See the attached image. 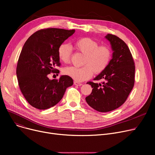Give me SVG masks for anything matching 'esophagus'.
I'll list each match as a JSON object with an SVG mask.
<instances>
[{"mask_svg":"<svg viewBox=\"0 0 155 155\" xmlns=\"http://www.w3.org/2000/svg\"><path fill=\"white\" fill-rule=\"evenodd\" d=\"M74 85H77V86H81V85H82L83 84L80 83V82H76V81H75V82H74Z\"/></svg>","mask_w":155,"mask_h":155,"instance_id":"34e87169","label":"esophagus"}]
</instances>
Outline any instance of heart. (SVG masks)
<instances>
[{
	"mask_svg": "<svg viewBox=\"0 0 155 155\" xmlns=\"http://www.w3.org/2000/svg\"><path fill=\"white\" fill-rule=\"evenodd\" d=\"M77 50L85 54L83 67H69L63 73L77 82H83L92 77L94 71L96 74L102 72L107 68L111 59V51L106 46H99L98 43L90 38H82L75 43ZM71 47L67 44L61 45L58 51L60 60L64 63L70 61Z\"/></svg>",
	"mask_w": 155,
	"mask_h": 155,
	"instance_id": "1",
	"label": "heart"
}]
</instances>
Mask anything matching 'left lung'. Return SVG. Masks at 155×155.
<instances>
[{"instance_id": "1", "label": "left lung", "mask_w": 155, "mask_h": 155, "mask_svg": "<svg viewBox=\"0 0 155 155\" xmlns=\"http://www.w3.org/2000/svg\"><path fill=\"white\" fill-rule=\"evenodd\" d=\"M105 38L111 46L112 59L107 68L94 78L103 82L87 83L93 89L85 98L91 107L101 112L115 110L125 102L133 88L135 73L132 54L124 41L110 34Z\"/></svg>"}]
</instances>
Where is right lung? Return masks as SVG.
<instances>
[{"mask_svg": "<svg viewBox=\"0 0 155 155\" xmlns=\"http://www.w3.org/2000/svg\"><path fill=\"white\" fill-rule=\"evenodd\" d=\"M75 29L58 28L41 29L32 34L24 43L18 62L16 74L21 91L28 102L38 109L45 110L58 104L66 89L73 84L67 75L50 80V73H59L58 51Z\"/></svg>", "mask_w": 155, "mask_h": 155, "instance_id": "1", "label": "right lung"}]
</instances>
